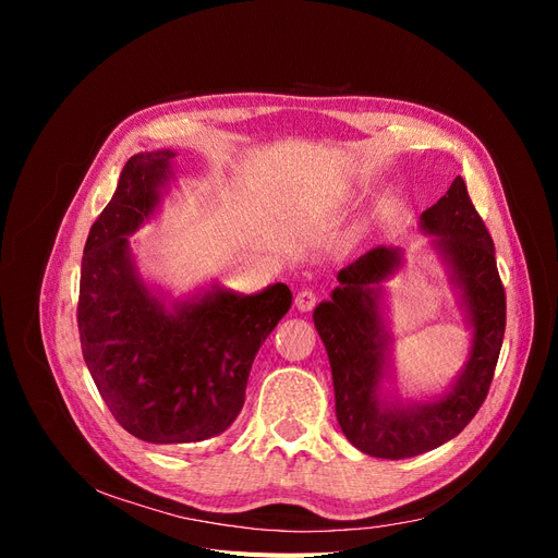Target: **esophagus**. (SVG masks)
<instances>
[{
	"label": "esophagus",
	"instance_id": "1",
	"mask_svg": "<svg viewBox=\"0 0 558 558\" xmlns=\"http://www.w3.org/2000/svg\"><path fill=\"white\" fill-rule=\"evenodd\" d=\"M316 302H318V295H316L314 291H310V289L300 291V293L295 295V307H298V312H312V310L316 307Z\"/></svg>",
	"mask_w": 558,
	"mask_h": 558
}]
</instances>
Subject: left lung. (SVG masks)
Segmentation results:
<instances>
[{
    "instance_id": "left-lung-1",
    "label": "left lung",
    "mask_w": 558,
    "mask_h": 558,
    "mask_svg": "<svg viewBox=\"0 0 558 558\" xmlns=\"http://www.w3.org/2000/svg\"><path fill=\"white\" fill-rule=\"evenodd\" d=\"M418 230L433 238L430 248L447 267L470 330L468 361L440 396L404 400L396 388L381 281L400 272V246H375L342 267L340 286L314 310L330 361L337 421L347 440L375 459H410L459 435L482 408L502 347L505 291L496 248L461 177L421 214Z\"/></svg>"
}]
</instances>
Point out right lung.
Wrapping results in <instances>:
<instances>
[{
    "label": "right lung",
    "mask_w": 558,
    "mask_h": 558,
    "mask_svg": "<svg viewBox=\"0 0 558 558\" xmlns=\"http://www.w3.org/2000/svg\"><path fill=\"white\" fill-rule=\"evenodd\" d=\"M174 156L160 148L125 162L81 260L83 359L113 418L150 445L209 440L238 418L253 359L293 300L286 283L170 298L144 281L130 234L156 218Z\"/></svg>",
    "instance_id": "1"
}]
</instances>
